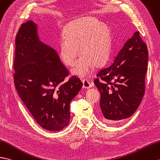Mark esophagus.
I'll return each mask as SVG.
<instances>
[{
  "mask_svg": "<svg viewBox=\"0 0 160 160\" xmlns=\"http://www.w3.org/2000/svg\"><path fill=\"white\" fill-rule=\"evenodd\" d=\"M82 82H83V88H90L93 86V84H92L90 81L87 79H84L82 80Z\"/></svg>",
  "mask_w": 160,
  "mask_h": 160,
  "instance_id": "esophagus-1",
  "label": "esophagus"
}]
</instances>
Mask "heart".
<instances>
[{
  "label": "heart",
  "mask_w": 160,
  "mask_h": 160,
  "mask_svg": "<svg viewBox=\"0 0 160 160\" xmlns=\"http://www.w3.org/2000/svg\"><path fill=\"white\" fill-rule=\"evenodd\" d=\"M65 38L59 42L58 54L61 60L68 66H73L80 53L72 72L80 77L91 75L95 65L104 63L108 57L111 35L108 26L92 17L74 20L67 26Z\"/></svg>",
  "instance_id": "b5f03b06"
}]
</instances>
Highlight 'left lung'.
Returning <instances> with one entry per match:
<instances>
[{"instance_id": "1", "label": "left lung", "mask_w": 160, "mask_h": 160, "mask_svg": "<svg viewBox=\"0 0 160 160\" xmlns=\"http://www.w3.org/2000/svg\"><path fill=\"white\" fill-rule=\"evenodd\" d=\"M148 50L134 32L110 67L101 69L94 80L101 94L100 108L108 122L130 117L138 108L145 91Z\"/></svg>"}]
</instances>
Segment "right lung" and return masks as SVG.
<instances>
[{"mask_svg": "<svg viewBox=\"0 0 160 160\" xmlns=\"http://www.w3.org/2000/svg\"><path fill=\"white\" fill-rule=\"evenodd\" d=\"M14 84L22 101L37 122L49 131H59L70 121V103L82 82L68 69L56 50L39 39L32 21L22 24L16 37Z\"/></svg>", "mask_w": 160, "mask_h": 160, "instance_id": "right-lung-1", "label": "right lung"}]
</instances>
